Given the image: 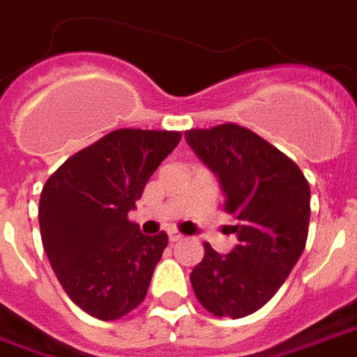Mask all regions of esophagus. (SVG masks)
Segmentation results:
<instances>
[{
  "mask_svg": "<svg viewBox=\"0 0 357 357\" xmlns=\"http://www.w3.org/2000/svg\"><path fill=\"white\" fill-rule=\"evenodd\" d=\"M168 240H170V242H179V240H183V234L178 231H170L168 232Z\"/></svg>",
  "mask_w": 357,
  "mask_h": 357,
  "instance_id": "1",
  "label": "esophagus"
}]
</instances>
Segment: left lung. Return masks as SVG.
I'll return each mask as SVG.
<instances>
[{
    "mask_svg": "<svg viewBox=\"0 0 357 357\" xmlns=\"http://www.w3.org/2000/svg\"><path fill=\"white\" fill-rule=\"evenodd\" d=\"M195 155L219 178L225 212L238 219L227 255L204 244L192 268L197 299L219 318H244L273 299L305 250L310 187L291 158L244 126L185 132Z\"/></svg>",
    "mask_w": 357,
    "mask_h": 357,
    "instance_id": "8db88e82",
    "label": "left lung"
}]
</instances>
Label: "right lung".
<instances>
[{
  "label": "right lung",
  "mask_w": 357,
  "mask_h": 357,
  "mask_svg": "<svg viewBox=\"0 0 357 357\" xmlns=\"http://www.w3.org/2000/svg\"><path fill=\"white\" fill-rule=\"evenodd\" d=\"M181 132L119 128L66 160L39 199L47 257L75 305L94 318H123L145 299L168 236L128 221L145 183Z\"/></svg>",
  "instance_id": "right-lung-1"
}]
</instances>
